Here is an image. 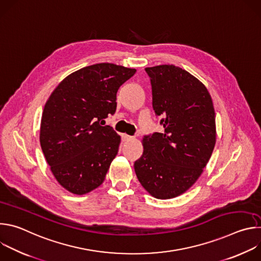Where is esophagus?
Instances as JSON below:
<instances>
[{
	"label": "esophagus",
	"instance_id": "1",
	"mask_svg": "<svg viewBox=\"0 0 261 261\" xmlns=\"http://www.w3.org/2000/svg\"><path fill=\"white\" fill-rule=\"evenodd\" d=\"M123 138H124L125 141H130V140L135 139L133 136H130V135H127V134H124V135H123Z\"/></svg>",
	"mask_w": 261,
	"mask_h": 261
}]
</instances>
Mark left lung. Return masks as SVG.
<instances>
[{
    "label": "left lung",
    "instance_id": "8db88e82",
    "mask_svg": "<svg viewBox=\"0 0 261 261\" xmlns=\"http://www.w3.org/2000/svg\"><path fill=\"white\" fill-rule=\"evenodd\" d=\"M153 108L164 133L144 136L134 169L153 197L170 199L189 190L206 166L216 144V115L205 86L174 65L145 68Z\"/></svg>",
    "mask_w": 261,
    "mask_h": 261
}]
</instances>
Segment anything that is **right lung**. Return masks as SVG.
I'll return each instance as SVG.
<instances>
[{"label": "right lung", "instance_id": "1", "mask_svg": "<svg viewBox=\"0 0 261 261\" xmlns=\"http://www.w3.org/2000/svg\"><path fill=\"white\" fill-rule=\"evenodd\" d=\"M135 69L99 63L69 74L47 99L40 144L58 182L84 195L98 188L116 158L121 136L100 122L115 114L117 92Z\"/></svg>", "mask_w": 261, "mask_h": 261}]
</instances>
